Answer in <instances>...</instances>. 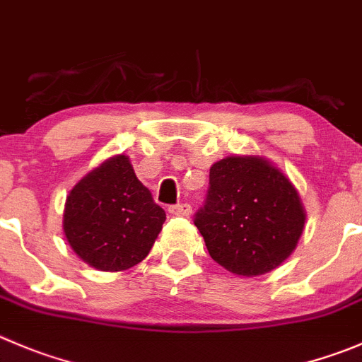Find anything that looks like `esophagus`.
<instances>
[{
  "label": "esophagus",
  "mask_w": 362,
  "mask_h": 362,
  "mask_svg": "<svg viewBox=\"0 0 362 362\" xmlns=\"http://www.w3.org/2000/svg\"><path fill=\"white\" fill-rule=\"evenodd\" d=\"M170 212L173 214V216L187 217V216H191V214H192V209H191V205H187V203H182V205L170 206Z\"/></svg>",
  "instance_id": "obj_1"
}]
</instances>
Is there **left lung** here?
<instances>
[{
    "label": "left lung",
    "mask_w": 362,
    "mask_h": 362,
    "mask_svg": "<svg viewBox=\"0 0 362 362\" xmlns=\"http://www.w3.org/2000/svg\"><path fill=\"white\" fill-rule=\"evenodd\" d=\"M304 223L296 185L262 156L214 163L206 203L194 219L214 262L244 278L281 265L296 251Z\"/></svg>",
    "instance_id": "left-lung-1"
}]
</instances>
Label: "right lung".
Wrapping results in <instances>:
<instances>
[{
  "instance_id": "add662e5",
  "label": "right lung",
  "mask_w": 362,
  "mask_h": 362,
  "mask_svg": "<svg viewBox=\"0 0 362 362\" xmlns=\"http://www.w3.org/2000/svg\"><path fill=\"white\" fill-rule=\"evenodd\" d=\"M164 221L166 214L138 180L129 156L118 153L84 175L69 192L63 233L84 263L120 272L145 259Z\"/></svg>"
}]
</instances>
